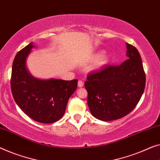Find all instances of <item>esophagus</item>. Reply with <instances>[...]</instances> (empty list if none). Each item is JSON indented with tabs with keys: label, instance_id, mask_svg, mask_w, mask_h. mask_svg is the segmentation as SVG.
<instances>
[{
	"label": "esophagus",
	"instance_id": "1",
	"mask_svg": "<svg viewBox=\"0 0 160 160\" xmlns=\"http://www.w3.org/2000/svg\"><path fill=\"white\" fill-rule=\"evenodd\" d=\"M84 86V82L82 81H78V87H82Z\"/></svg>",
	"mask_w": 160,
	"mask_h": 160
}]
</instances>
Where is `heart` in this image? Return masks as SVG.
<instances>
[{
    "label": "heart",
    "mask_w": 160,
    "mask_h": 160,
    "mask_svg": "<svg viewBox=\"0 0 160 160\" xmlns=\"http://www.w3.org/2000/svg\"><path fill=\"white\" fill-rule=\"evenodd\" d=\"M102 53H103L102 51H100V52L95 53V54L93 55V58L96 59V58H97L100 57L102 55ZM109 60H110V58H109V56H108V55H102V56L99 58V59L98 60V61H97L96 63L94 64V66L92 67V69L94 71H96V70H99V69L103 68L105 65L108 64V63L109 62Z\"/></svg>",
    "instance_id": "obj_1"
}]
</instances>
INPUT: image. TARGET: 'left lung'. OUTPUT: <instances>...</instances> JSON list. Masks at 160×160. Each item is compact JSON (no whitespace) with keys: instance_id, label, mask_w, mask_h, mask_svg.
Here are the masks:
<instances>
[{"instance_id":"left-lung-1","label":"left lung","mask_w":160,"mask_h":160,"mask_svg":"<svg viewBox=\"0 0 160 160\" xmlns=\"http://www.w3.org/2000/svg\"><path fill=\"white\" fill-rule=\"evenodd\" d=\"M128 60L119 66H106L89 73L84 83L87 103L96 118L109 121L133 110L144 91L146 76L138 50L126 43Z\"/></svg>"}]
</instances>
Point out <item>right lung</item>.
Returning <instances> with one entry per match:
<instances>
[{"label": "right lung", "mask_w": 160, "mask_h": 160, "mask_svg": "<svg viewBox=\"0 0 160 160\" xmlns=\"http://www.w3.org/2000/svg\"><path fill=\"white\" fill-rule=\"evenodd\" d=\"M32 42L16 55L12 66L11 88L13 99L23 112L35 121L52 123L63 116L68 99L76 91L78 80H40L26 67Z\"/></svg>", "instance_id": "1"}]
</instances>
